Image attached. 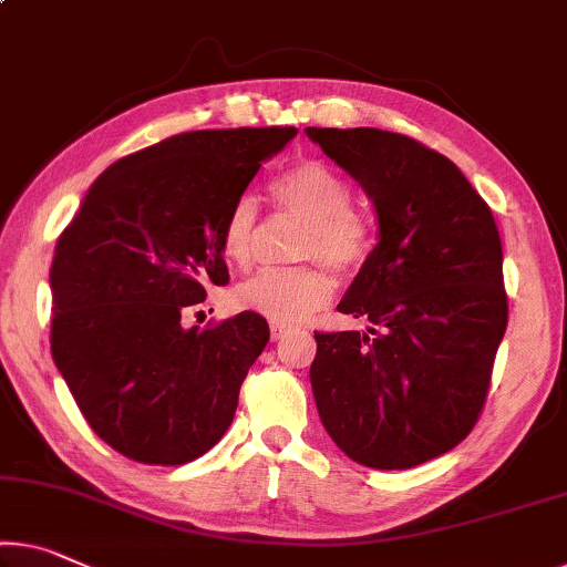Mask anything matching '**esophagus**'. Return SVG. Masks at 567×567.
<instances>
[{
	"mask_svg": "<svg viewBox=\"0 0 567 567\" xmlns=\"http://www.w3.org/2000/svg\"><path fill=\"white\" fill-rule=\"evenodd\" d=\"M289 332H291V329H286V327H278V324H274V327H271V339H274V342H281L284 337H289Z\"/></svg>",
	"mask_w": 567,
	"mask_h": 567,
	"instance_id": "34e87169",
	"label": "esophagus"
}]
</instances>
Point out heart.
<instances>
[{
	"instance_id": "heart-1",
	"label": "heart",
	"mask_w": 567,
	"mask_h": 567,
	"mask_svg": "<svg viewBox=\"0 0 567 567\" xmlns=\"http://www.w3.org/2000/svg\"><path fill=\"white\" fill-rule=\"evenodd\" d=\"M271 195L284 213L303 220L296 256L321 260L339 276H352L372 250L370 220L350 207V182L319 159L296 162L278 174ZM258 203L243 195L223 223V256L233 266H250L256 254ZM334 281L319 266L266 268L235 289V307L254 311L278 327H296L332 301Z\"/></svg>"
}]
</instances>
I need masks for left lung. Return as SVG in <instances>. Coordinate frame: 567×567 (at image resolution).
Listing matches in <instances>:
<instances>
[{
  "label": "left lung",
  "mask_w": 567,
  "mask_h": 567,
  "mask_svg": "<svg viewBox=\"0 0 567 567\" xmlns=\"http://www.w3.org/2000/svg\"><path fill=\"white\" fill-rule=\"evenodd\" d=\"M307 134L360 182L378 215V246L337 307L372 327L313 334L319 417L357 464H425L472 433L507 329L494 215L454 162L411 136Z\"/></svg>",
  "instance_id": "8db88e82"
}]
</instances>
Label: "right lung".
<instances>
[{
	"instance_id": "obj_1",
	"label": "right lung",
	"mask_w": 567,
	"mask_h": 567,
	"mask_svg": "<svg viewBox=\"0 0 567 567\" xmlns=\"http://www.w3.org/2000/svg\"><path fill=\"white\" fill-rule=\"evenodd\" d=\"M293 126L205 128L118 159L60 233L50 350L91 429L138 464L179 466L223 439L268 344L254 311L185 329L230 281L220 233Z\"/></svg>"
}]
</instances>
